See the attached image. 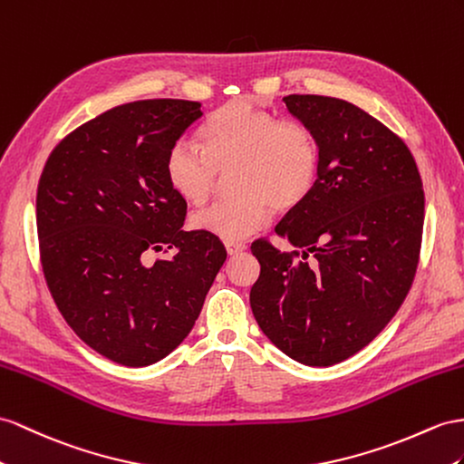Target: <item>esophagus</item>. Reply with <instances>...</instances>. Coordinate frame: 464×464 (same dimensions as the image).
<instances>
[{
    "label": "esophagus",
    "instance_id": "esophagus-1",
    "mask_svg": "<svg viewBox=\"0 0 464 464\" xmlns=\"http://www.w3.org/2000/svg\"><path fill=\"white\" fill-rule=\"evenodd\" d=\"M225 248H227V253H229L231 256H235V255L243 253L245 248H246V245L241 243V241H227V243H225Z\"/></svg>",
    "mask_w": 464,
    "mask_h": 464
}]
</instances>
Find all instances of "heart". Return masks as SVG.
<instances>
[{
  "mask_svg": "<svg viewBox=\"0 0 464 464\" xmlns=\"http://www.w3.org/2000/svg\"><path fill=\"white\" fill-rule=\"evenodd\" d=\"M201 152L176 142L164 162L166 182L189 204H204L219 174L233 170L239 192L198 211L192 225L223 241H243L270 221L275 208H298L322 170V149L310 127L280 117L251 98L223 103L199 133Z\"/></svg>",
  "mask_w": 464,
  "mask_h": 464,
  "instance_id": "heart-1",
  "label": "heart"
}]
</instances>
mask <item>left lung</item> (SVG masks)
<instances>
[{
	"label": "left lung",
	"instance_id": "left-lung-1",
	"mask_svg": "<svg viewBox=\"0 0 464 464\" xmlns=\"http://www.w3.org/2000/svg\"><path fill=\"white\" fill-rule=\"evenodd\" d=\"M310 127L322 170L276 233L295 246L251 245L260 276L251 288L258 327L307 366H331L366 347L406 300L420 263L425 198L410 149L356 105L286 96Z\"/></svg>",
	"mask_w": 464,
	"mask_h": 464
}]
</instances>
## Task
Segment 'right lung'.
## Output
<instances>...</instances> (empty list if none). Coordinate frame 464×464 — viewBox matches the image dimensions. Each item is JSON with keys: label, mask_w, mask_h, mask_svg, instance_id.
<instances>
[{"label": "right lung", "mask_w": 464, "mask_h": 464, "mask_svg": "<svg viewBox=\"0 0 464 464\" xmlns=\"http://www.w3.org/2000/svg\"><path fill=\"white\" fill-rule=\"evenodd\" d=\"M201 119L199 102L117 105L68 133L43 169L46 286L74 334L117 364L147 366L180 345L227 258L218 237L182 231L186 199L164 174ZM160 250L173 253L148 258Z\"/></svg>", "instance_id": "right-lung-1"}]
</instances>
